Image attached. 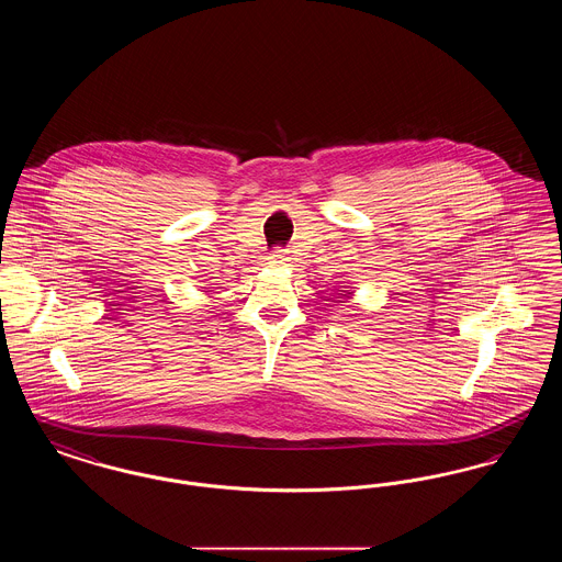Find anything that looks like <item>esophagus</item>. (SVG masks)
<instances>
[{
	"mask_svg": "<svg viewBox=\"0 0 562 562\" xmlns=\"http://www.w3.org/2000/svg\"><path fill=\"white\" fill-rule=\"evenodd\" d=\"M284 261H286V252L284 250H271V255H269V263L271 266H284Z\"/></svg>",
	"mask_w": 562,
	"mask_h": 562,
	"instance_id": "1",
	"label": "esophagus"
}]
</instances>
